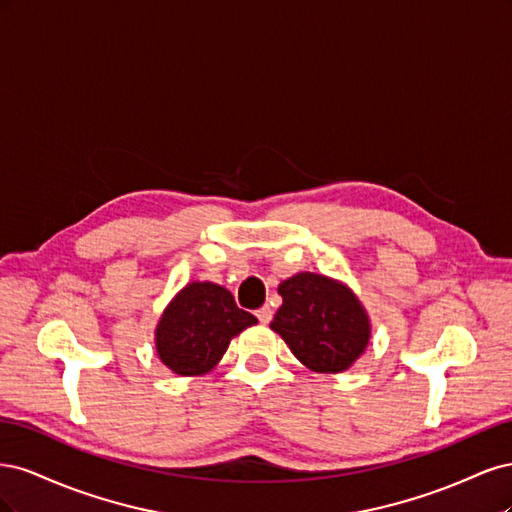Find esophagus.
Returning a JSON list of instances; mask_svg holds the SVG:
<instances>
[{"mask_svg":"<svg viewBox=\"0 0 512 512\" xmlns=\"http://www.w3.org/2000/svg\"><path fill=\"white\" fill-rule=\"evenodd\" d=\"M256 318L262 322V324H269L271 318H273V309L269 305H262L260 309H256Z\"/></svg>","mask_w":512,"mask_h":512,"instance_id":"34e87169","label":"esophagus"}]
</instances>
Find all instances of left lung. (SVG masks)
I'll list each match as a JSON object with an SVG mask.
<instances>
[{"label": "left lung", "instance_id": "8db88e82", "mask_svg": "<svg viewBox=\"0 0 512 512\" xmlns=\"http://www.w3.org/2000/svg\"><path fill=\"white\" fill-rule=\"evenodd\" d=\"M282 307L271 322L292 354L318 374L346 371L369 344L371 324L361 301L337 280L297 273L277 288Z\"/></svg>", "mask_w": 512, "mask_h": 512}]
</instances>
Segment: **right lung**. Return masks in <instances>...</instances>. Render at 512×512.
<instances>
[{
  "instance_id": "obj_1",
  "label": "right lung",
  "mask_w": 512,
  "mask_h": 512,
  "mask_svg": "<svg viewBox=\"0 0 512 512\" xmlns=\"http://www.w3.org/2000/svg\"><path fill=\"white\" fill-rule=\"evenodd\" d=\"M256 322L226 288L192 282L164 309L156 327V350L177 376H203L220 363L230 339Z\"/></svg>"
}]
</instances>
